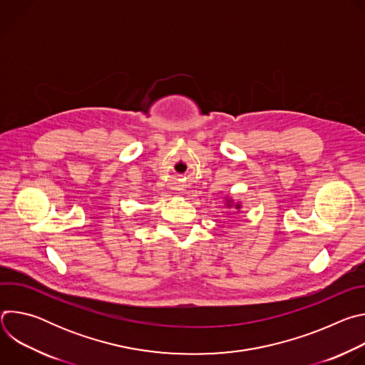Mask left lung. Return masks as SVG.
I'll use <instances>...</instances> for the list:
<instances>
[{
  "instance_id": "1",
  "label": "left lung",
  "mask_w": 365,
  "mask_h": 365,
  "mask_svg": "<svg viewBox=\"0 0 365 365\" xmlns=\"http://www.w3.org/2000/svg\"><path fill=\"white\" fill-rule=\"evenodd\" d=\"M224 203H225V207H234V210H237L238 212H241V207H242V203L240 202V200H235V199H232V197H230V196H225L224 197Z\"/></svg>"
}]
</instances>
